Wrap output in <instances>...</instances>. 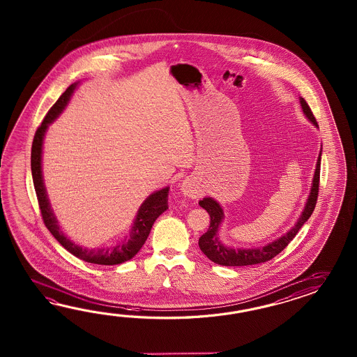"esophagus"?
<instances>
[{
	"mask_svg": "<svg viewBox=\"0 0 357 357\" xmlns=\"http://www.w3.org/2000/svg\"><path fill=\"white\" fill-rule=\"evenodd\" d=\"M182 192L185 194V195H188V197H197V190L194 188V185L189 181H185L182 183L181 186Z\"/></svg>",
	"mask_w": 357,
	"mask_h": 357,
	"instance_id": "obj_1",
	"label": "esophagus"
}]
</instances>
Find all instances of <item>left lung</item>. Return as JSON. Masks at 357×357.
<instances>
[{
  "label": "left lung",
  "instance_id": "1",
  "mask_svg": "<svg viewBox=\"0 0 357 357\" xmlns=\"http://www.w3.org/2000/svg\"><path fill=\"white\" fill-rule=\"evenodd\" d=\"M300 103L303 107V114H306V117L318 128V122L311 112V108L307 105V102L303 98H300ZM320 160H321V151L319 153L317 169L314 174L312 186H311L310 197L307 199V203L305 205L303 214H301L300 220H297L295 227L291 228L286 235L282 236L281 238H278L277 241L268 243L266 246L259 248V249H248L246 250V249H232V248L225 246L218 240V227H220V222L223 220L222 208L215 200H213L212 197H204L203 200H200L199 205L202 208H204L211 217V226L206 229V232L199 238L200 250L203 251L205 255L215 264L226 266H254L259 263H266L268 260L277 257L295 238L300 228L303 227V223L310 218L311 214L315 209L319 194Z\"/></svg>",
  "mask_w": 357,
  "mask_h": 357
}]
</instances>
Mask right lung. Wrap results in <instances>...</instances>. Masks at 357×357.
<instances>
[{
	"label": "right lung",
	"instance_id": "obj_1",
	"mask_svg": "<svg viewBox=\"0 0 357 357\" xmlns=\"http://www.w3.org/2000/svg\"><path fill=\"white\" fill-rule=\"evenodd\" d=\"M76 84H71L66 91L61 94L60 98L56 100L54 106L50 108L47 112L42 123L39 125L38 129L36 131V135L33 139L31 144V176H33V183L38 199L39 209L42 214V220L45 222L48 231L54 235V238L76 258L82 259L84 261L99 264V266H116L121 264L123 261H128L130 259L134 258L137 251L142 249L144 245L149 232L152 229L154 220L160 217L162 213L168 208V188L160 190L152 194L151 197L145 200L142 206L139 208L137 218L134 222V227L131 229L128 243H122L116 246L114 249H98V250H89L77 246L75 243H71L66 236L62 234L56 217L52 213L51 205L48 203L46 189L43 185L42 178V144H43V137L46 132L47 128L54 119L62 112V109L68 105V99L71 97L73 91L75 89Z\"/></svg>",
	"mask_w": 357,
	"mask_h": 357
}]
</instances>
